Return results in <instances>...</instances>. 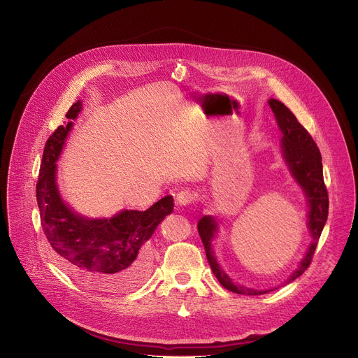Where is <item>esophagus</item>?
<instances>
[{
	"label": "esophagus",
	"mask_w": 358,
	"mask_h": 358,
	"mask_svg": "<svg viewBox=\"0 0 358 358\" xmlns=\"http://www.w3.org/2000/svg\"><path fill=\"white\" fill-rule=\"evenodd\" d=\"M192 199H194V196H192L191 191H188V189H181L176 194V202H177V206H180V207L189 206Z\"/></svg>",
	"instance_id": "1"
}]
</instances>
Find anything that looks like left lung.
<instances>
[{
  "mask_svg": "<svg viewBox=\"0 0 358 358\" xmlns=\"http://www.w3.org/2000/svg\"><path fill=\"white\" fill-rule=\"evenodd\" d=\"M269 106L273 110L278 124L283 133L282 137V148L283 156L286 163L289 164V169L296 178V181L303 188L306 196H308L309 202V228L312 232L313 242L309 246L308 253L300 262L297 271L289 278L287 283L293 282L296 278H299L306 269L312 264L313 255L319 242V238L322 235L323 227L327 221L329 215V194L323 178V164H322V155L317 144L315 143L313 137L306 130L296 116L282 103V101L276 99L269 100ZM198 234L201 236L202 245L206 248L208 264L217 276L218 282L228 290L238 293V294H248V296H258L265 294L271 290H255L242 287L239 285L232 283V280L228 278V275L220 268L214 252L211 249V241L215 236L217 232V222L213 217L203 215L198 222Z\"/></svg>",
  "mask_w": 358,
  "mask_h": 358,
  "instance_id": "left-lung-1",
  "label": "left lung"
}]
</instances>
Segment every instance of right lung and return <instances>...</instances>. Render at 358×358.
I'll return each instance as SVG.
<instances>
[{"mask_svg": "<svg viewBox=\"0 0 358 358\" xmlns=\"http://www.w3.org/2000/svg\"><path fill=\"white\" fill-rule=\"evenodd\" d=\"M82 105L78 100L66 113L75 120ZM72 122L49 136L36 182V201L43 234L59 266L76 282L103 292H129L145 280L151 269L147 241L156 227L173 213L167 195L145 211H123L110 220H87L66 207L57 188L58 160Z\"/></svg>", "mask_w": 358, "mask_h": 358, "instance_id": "add662e5", "label": "right lung"}]
</instances>
